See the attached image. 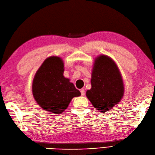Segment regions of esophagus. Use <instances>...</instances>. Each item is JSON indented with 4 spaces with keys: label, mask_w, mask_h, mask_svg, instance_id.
<instances>
[{
    "label": "esophagus",
    "mask_w": 155,
    "mask_h": 155,
    "mask_svg": "<svg viewBox=\"0 0 155 155\" xmlns=\"http://www.w3.org/2000/svg\"><path fill=\"white\" fill-rule=\"evenodd\" d=\"M80 92H81V95H82V96H84V95H85V90H84V89H81Z\"/></svg>",
    "instance_id": "esophagus-1"
}]
</instances>
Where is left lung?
I'll use <instances>...</instances> for the list:
<instances>
[{
  "label": "left lung",
  "mask_w": 155,
  "mask_h": 155,
  "mask_svg": "<svg viewBox=\"0 0 155 155\" xmlns=\"http://www.w3.org/2000/svg\"><path fill=\"white\" fill-rule=\"evenodd\" d=\"M91 88L86 96L96 110L107 112L121 100L124 85L121 73L111 58L101 55L95 58L93 67Z\"/></svg>",
  "instance_id": "obj_1"
}]
</instances>
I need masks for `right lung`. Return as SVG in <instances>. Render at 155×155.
<instances>
[{
  "label": "right lung",
  "instance_id": "add662e5",
  "mask_svg": "<svg viewBox=\"0 0 155 155\" xmlns=\"http://www.w3.org/2000/svg\"><path fill=\"white\" fill-rule=\"evenodd\" d=\"M64 64L61 58H46L36 71L32 94L37 104L46 111L60 114L67 109L72 98L80 91L64 76Z\"/></svg>",
  "mask_w": 155,
  "mask_h": 155
}]
</instances>
